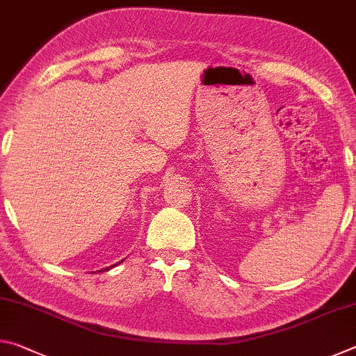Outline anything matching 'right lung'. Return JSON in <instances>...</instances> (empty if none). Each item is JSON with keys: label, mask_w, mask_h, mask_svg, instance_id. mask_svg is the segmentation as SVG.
<instances>
[{"label": "right lung", "mask_w": 356, "mask_h": 356, "mask_svg": "<svg viewBox=\"0 0 356 356\" xmlns=\"http://www.w3.org/2000/svg\"><path fill=\"white\" fill-rule=\"evenodd\" d=\"M111 267H113V265H111ZM105 270H110V268H108V267H106V268H105ZM100 272H102V270H100Z\"/></svg>", "instance_id": "right-lung-1"}]
</instances>
